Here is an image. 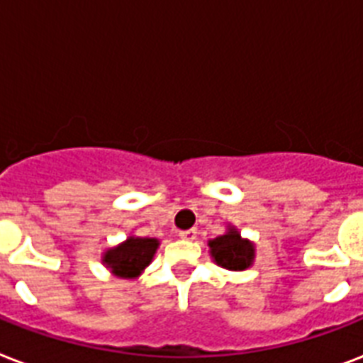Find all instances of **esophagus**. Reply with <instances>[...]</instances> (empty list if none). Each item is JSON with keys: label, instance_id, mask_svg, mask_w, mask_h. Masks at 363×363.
Returning <instances> with one entry per match:
<instances>
[{"label": "esophagus", "instance_id": "esophagus-1", "mask_svg": "<svg viewBox=\"0 0 363 363\" xmlns=\"http://www.w3.org/2000/svg\"><path fill=\"white\" fill-rule=\"evenodd\" d=\"M179 238H184V240H195V238H196V229H187V231H179Z\"/></svg>", "mask_w": 363, "mask_h": 363}]
</instances>
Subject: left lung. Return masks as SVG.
<instances>
[{"mask_svg":"<svg viewBox=\"0 0 363 363\" xmlns=\"http://www.w3.org/2000/svg\"><path fill=\"white\" fill-rule=\"evenodd\" d=\"M208 248L213 263L227 271H246L255 261V244L250 238H244L231 223L227 225L223 235L208 240Z\"/></svg>","mask_w":363,"mask_h":363,"instance_id":"1","label":"left lung"}]
</instances>
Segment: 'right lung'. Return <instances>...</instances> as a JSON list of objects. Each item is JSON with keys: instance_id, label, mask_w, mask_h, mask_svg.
Wrapping results in <instances>:
<instances>
[{"instance_id": "right-lung-1", "label": "right lung", "mask_w": 363, "mask_h": 363, "mask_svg": "<svg viewBox=\"0 0 363 363\" xmlns=\"http://www.w3.org/2000/svg\"><path fill=\"white\" fill-rule=\"evenodd\" d=\"M159 246V238L130 235L117 246L106 250L102 254V263L113 277L134 280L151 265Z\"/></svg>"}]
</instances>
